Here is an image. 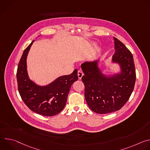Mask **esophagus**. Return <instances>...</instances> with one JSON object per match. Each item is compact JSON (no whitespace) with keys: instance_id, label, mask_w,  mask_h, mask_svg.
I'll use <instances>...</instances> for the list:
<instances>
[{"instance_id":"1","label":"esophagus","mask_w":150,"mask_h":150,"mask_svg":"<svg viewBox=\"0 0 150 150\" xmlns=\"http://www.w3.org/2000/svg\"><path fill=\"white\" fill-rule=\"evenodd\" d=\"M83 75V73L81 70H79L78 71V76L79 79H81V78L82 77V76Z\"/></svg>"}]
</instances>
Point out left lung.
<instances>
[{
	"instance_id": "8db88e82",
	"label": "left lung",
	"mask_w": 150,
	"mask_h": 150,
	"mask_svg": "<svg viewBox=\"0 0 150 150\" xmlns=\"http://www.w3.org/2000/svg\"><path fill=\"white\" fill-rule=\"evenodd\" d=\"M113 38L115 53L112 62L120 65V74L106 76L98 68V61L86 62L81 65L85 100L90 109L99 114L120 109L129 100L136 81L132 54L120 41Z\"/></svg>"
}]
</instances>
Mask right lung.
Wrapping results in <instances>:
<instances>
[{
	"label": "right lung",
	"instance_id": "1",
	"mask_svg": "<svg viewBox=\"0 0 150 150\" xmlns=\"http://www.w3.org/2000/svg\"><path fill=\"white\" fill-rule=\"evenodd\" d=\"M24 50L18 63L16 79L19 94L28 108L40 115L52 116L65 108L72 83L78 80V70L60 76L46 86H38L28 77L27 57L34 42Z\"/></svg>",
	"mask_w": 150,
	"mask_h": 150
}]
</instances>
